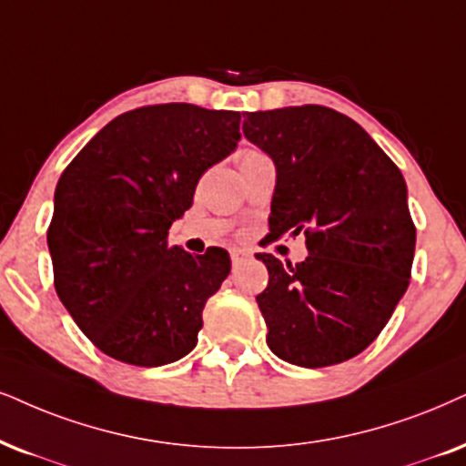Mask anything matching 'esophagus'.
<instances>
[{"label": "esophagus", "mask_w": 466, "mask_h": 466, "mask_svg": "<svg viewBox=\"0 0 466 466\" xmlns=\"http://www.w3.org/2000/svg\"><path fill=\"white\" fill-rule=\"evenodd\" d=\"M229 258H232V267L237 268L247 260V258H249V253L243 251V249H232V251H229Z\"/></svg>", "instance_id": "34e87169"}]
</instances>
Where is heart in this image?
Instances as JSON below:
<instances>
[{"instance_id":"1","label":"heart","mask_w":466,"mask_h":466,"mask_svg":"<svg viewBox=\"0 0 466 466\" xmlns=\"http://www.w3.org/2000/svg\"><path fill=\"white\" fill-rule=\"evenodd\" d=\"M245 155H258V152H253V150H247ZM245 155H243V157H245Z\"/></svg>"}]
</instances>
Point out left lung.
Returning <instances> with one entry per match:
<instances>
[{
  "mask_svg": "<svg viewBox=\"0 0 466 466\" xmlns=\"http://www.w3.org/2000/svg\"><path fill=\"white\" fill-rule=\"evenodd\" d=\"M245 137L273 158V238L305 234L309 256L258 253L268 286L256 301L277 357L301 368L349 361L379 338L404 297L415 256L406 182L349 116L320 105L253 111Z\"/></svg>",
  "mask_w": 466,
  "mask_h": 466,
  "instance_id": "left-lung-1",
  "label": "left lung"
}]
</instances>
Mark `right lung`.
Segmentation results:
<instances>
[{
	"mask_svg": "<svg viewBox=\"0 0 466 466\" xmlns=\"http://www.w3.org/2000/svg\"><path fill=\"white\" fill-rule=\"evenodd\" d=\"M238 128V111L150 105L114 117L64 169L46 232L56 292L105 355L157 368L196 349L229 256L169 247L167 229Z\"/></svg>",
	"mask_w": 466,
	"mask_h": 466,
	"instance_id": "add662e5",
	"label": "right lung"
}]
</instances>
